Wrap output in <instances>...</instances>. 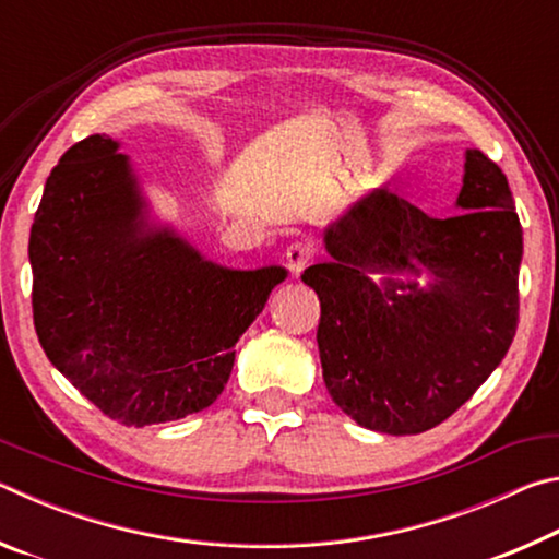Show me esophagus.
Here are the masks:
<instances>
[{"label": "esophagus", "instance_id": "esophagus-1", "mask_svg": "<svg viewBox=\"0 0 559 559\" xmlns=\"http://www.w3.org/2000/svg\"><path fill=\"white\" fill-rule=\"evenodd\" d=\"M316 259V249L308 241H293L286 246V263L288 269L300 276V271Z\"/></svg>", "mask_w": 559, "mask_h": 559}]
</instances>
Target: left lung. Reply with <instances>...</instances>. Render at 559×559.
<instances>
[{"instance_id":"1","label":"left lung","mask_w":559,"mask_h":559,"mask_svg":"<svg viewBox=\"0 0 559 559\" xmlns=\"http://www.w3.org/2000/svg\"><path fill=\"white\" fill-rule=\"evenodd\" d=\"M461 210L437 219L380 189L325 231L330 261L302 273L318 293V349L333 402L359 427L421 433L466 404L518 328L523 226L508 179L466 153ZM438 276L429 292L370 272Z\"/></svg>"}]
</instances>
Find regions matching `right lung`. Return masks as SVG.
I'll return each instance as SVG.
<instances>
[{
  "label": "right lung",
  "instance_id": "right-lung-1",
  "mask_svg": "<svg viewBox=\"0 0 559 559\" xmlns=\"http://www.w3.org/2000/svg\"><path fill=\"white\" fill-rule=\"evenodd\" d=\"M34 328L46 357L126 427L182 419L229 382L236 340L286 278L231 271L147 229L128 157L108 135L63 153L32 236Z\"/></svg>",
  "mask_w": 559,
  "mask_h": 559
}]
</instances>
